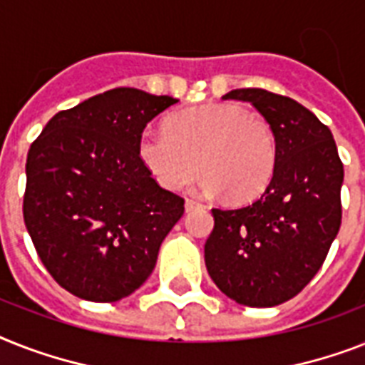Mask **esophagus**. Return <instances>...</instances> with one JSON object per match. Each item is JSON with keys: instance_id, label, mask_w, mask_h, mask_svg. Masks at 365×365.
Returning a JSON list of instances; mask_svg holds the SVG:
<instances>
[{"instance_id": "esophagus-1", "label": "esophagus", "mask_w": 365, "mask_h": 365, "mask_svg": "<svg viewBox=\"0 0 365 365\" xmlns=\"http://www.w3.org/2000/svg\"><path fill=\"white\" fill-rule=\"evenodd\" d=\"M200 206H202V204L197 202V200H192V198H187V200H185V210H187V212H192V210L200 208Z\"/></svg>"}]
</instances>
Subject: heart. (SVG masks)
I'll list each match as a JSON object with an SVG mask.
<instances>
[{
    "label": "heart",
    "instance_id": "heart-1",
    "mask_svg": "<svg viewBox=\"0 0 365 365\" xmlns=\"http://www.w3.org/2000/svg\"><path fill=\"white\" fill-rule=\"evenodd\" d=\"M167 129L142 131L136 152L148 174L168 191L189 185L202 167L204 192L251 202L274 178V131L268 121L242 106L210 103L185 108L168 118Z\"/></svg>",
    "mask_w": 365,
    "mask_h": 365
}]
</instances>
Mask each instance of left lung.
Returning a JSON list of instances; mask_svg holds the SVG:
<instances>
[{
	"label": "left lung",
	"instance_id": "1",
	"mask_svg": "<svg viewBox=\"0 0 365 365\" xmlns=\"http://www.w3.org/2000/svg\"><path fill=\"white\" fill-rule=\"evenodd\" d=\"M264 115L277 140L272 182L244 208H213L204 245L210 277L250 307L294 298L321 269L341 227L343 163L330 129L306 106L260 88L232 90Z\"/></svg>",
	"mask_w": 365,
	"mask_h": 365
}]
</instances>
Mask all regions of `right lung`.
<instances>
[{"label": "right lung", "mask_w": 365, "mask_h": 365, "mask_svg": "<svg viewBox=\"0 0 365 365\" xmlns=\"http://www.w3.org/2000/svg\"><path fill=\"white\" fill-rule=\"evenodd\" d=\"M176 103L115 88L58 112L29 148L24 223L44 268L71 294L118 302L155 268L185 208L142 167L136 144Z\"/></svg>", "instance_id": "obj_1"}]
</instances>
